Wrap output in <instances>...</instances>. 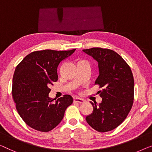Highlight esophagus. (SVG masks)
Instances as JSON below:
<instances>
[{
  "mask_svg": "<svg viewBox=\"0 0 152 152\" xmlns=\"http://www.w3.org/2000/svg\"><path fill=\"white\" fill-rule=\"evenodd\" d=\"M74 102H78V103H83V102H85V100L83 99H81V98H74Z\"/></svg>",
  "mask_w": 152,
  "mask_h": 152,
  "instance_id": "34e87169",
  "label": "esophagus"
}]
</instances>
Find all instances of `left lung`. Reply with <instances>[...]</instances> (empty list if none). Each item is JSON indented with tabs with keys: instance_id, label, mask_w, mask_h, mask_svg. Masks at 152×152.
I'll use <instances>...</instances> for the list:
<instances>
[{
	"instance_id": "8db88e82",
	"label": "left lung",
	"mask_w": 152,
	"mask_h": 152,
	"mask_svg": "<svg viewBox=\"0 0 152 152\" xmlns=\"http://www.w3.org/2000/svg\"><path fill=\"white\" fill-rule=\"evenodd\" d=\"M83 51L98 62L99 76L95 85L102 88L98 91L102 102L98 105L91 102L93 112L85 119L96 131L110 132L123 123L133 105L134 80L131 68L121 56L109 49Z\"/></svg>"
}]
</instances>
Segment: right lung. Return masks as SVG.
<instances>
[{"mask_svg":"<svg viewBox=\"0 0 152 152\" xmlns=\"http://www.w3.org/2000/svg\"><path fill=\"white\" fill-rule=\"evenodd\" d=\"M75 50L36 51L17 65L13 76L12 97L18 114L30 127L42 132L51 131L61 123L66 109L73 102L67 94L54 102L49 93L50 85L58 80L60 63Z\"/></svg>","mask_w":152,"mask_h":152,"instance_id":"add662e5","label":"right lung"}]
</instances>
